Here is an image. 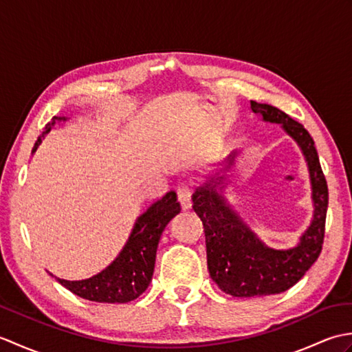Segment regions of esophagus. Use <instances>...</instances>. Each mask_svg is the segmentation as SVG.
<instances>
[{
	"label": "esophagus",
	"mask_w": 352,
	"mask_h": 352,
	"mask_svg": "<svg viewBox=\"0 0 352 352\" xmlns=\"http://www.w3.org/2000/svg\"><path fill=\"white\" fill-rule=\"evenodd\" d=\"M177 198H178V203L182 204V207L184 208H189L192 206V190L189 188H180L177 190Z\"/></svg>",
	"instance_id": "obj_1"
}]
</instances>
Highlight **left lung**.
I'll return each instance as SVG.
<instances>
[{
	"label": "left lung",
	"instance_id": "obj_1",
	"mask_svg": "<svg viewBox=\"0 0 352 352\" xmlns=\"http://www.w3.org/2000/svg\"><path fill=\"white\" fill-rule=\"evenodd\" d=\"M251 110L266 122L281 124L283 130L302 149L310 172L315 212L310 227L295 248L272 250L246 227L233 207L216 190L223 177H212L204 186H199L192 201L193 210L204 226L208 272L222 292L239 298L281 294L302 278L322 251L328 207L327 180L309 131L269 104L251 101ZM236 154L237 151L228 155L227 168L233 164Z\"/></svg>",
	"mask_w": 352,
	"mask_h": 352
}]
</instances>
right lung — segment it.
<instances>
[{
	"instance_id": "1",
	"label": "right lung",
	"mask_w": 352,
	"mask_h": 352,
	"mask_svg": "<svg viewBox=\"0 0 352 352\" xmlns=\"http://www.w3.org/2000/svg\"><path fill=\"white\" fill-rule=\"evenodd\" d=\"M57 121H66V118L54 116L51 119V122L45 126L42 136L34 144L33 153L41 145L42 138H45V134ZM180 210L177 193L174 190L168 192L139 216L122 251L104 271L80 281L56 280L72 294L89 301L124 304L136 300L151 283L155 252L163 230Z\"/></svg>"
}]
</instances>
